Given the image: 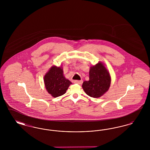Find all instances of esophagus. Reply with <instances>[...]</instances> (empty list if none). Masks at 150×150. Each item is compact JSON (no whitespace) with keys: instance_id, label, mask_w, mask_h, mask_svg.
Listing matches in <instances>:
<instances>
[{"instance_id":"esophagus-1","label":"esophagus","mask_w":150,"mask_h":150,"mask_svg":"<svg viewBox=\"0 0 150 150\" xmlns=\"http://www.w3.org/2000/svg\"><path fill=\"white\" fill-rule=\"evenodd\" d=\"M74 83L81 85L83 83V80H74Z\"/></svg>"}]
</instances>
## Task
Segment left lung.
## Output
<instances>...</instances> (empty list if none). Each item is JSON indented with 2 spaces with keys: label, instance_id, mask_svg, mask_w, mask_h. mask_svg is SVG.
Masks as SVG:
<instances>
[{
  "label": "left lung",
  "instance_id": "1",
  "mask_svg": "<svg viewBox=\"0 0 150 150\" xmlns=\"http://www.w3.org/2000/svg\"><path fill=\"white\" fill-rule=\"evenodd\" d=\"M89 80L83 82L82 88L87 95L93 98H99L110 88L111 78L105 64L99 62L91 66Z\"/></svg>",
  "mask_w": 150,
  "mask_h": 150
}]
</instances>
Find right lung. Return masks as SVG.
<instances>
[{"instance_id": "add662e5", "label": "right lung", "mask_w": 150, "mask_h": 150, "mask_svg": "<svg viewBox=\"0 0 150 150\" xmlns=\"http://www.w3.org/2000/svg\"><path fill=\"white\" fill-rule=\"evenodd\" d=\"M46 90L53 97L61 96L66 92L72 83L64 76L62 66H52L44 76Z\"/></svg>"}]
</instances>
